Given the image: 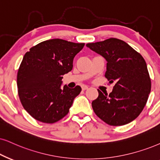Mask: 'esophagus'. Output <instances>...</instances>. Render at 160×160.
I'll return each mask as SVG.
<instances>
[{
    "instance_id": "34e87169",
    "label": "esophagus",
    "mask_w": 160,
    "mask_h": 160,
    "mask_svg": "<svg viewBox=\"0 0 160 160\" xmlns=\"http://www.w3.org/2000/svg\"><path fill=\"white\" fill-rule=\"evenodd\" d=\"M81 87H82V90H86V89H88V86H86V85H82Z\"/></svg>"
}]
</instances>
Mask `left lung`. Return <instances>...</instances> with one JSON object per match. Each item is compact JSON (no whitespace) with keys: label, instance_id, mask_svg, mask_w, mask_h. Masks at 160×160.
<instances>
[{"label":"left lung","instance_id":"obj_1","mask_svg":"<svg viewBox=\"0 0 160 160\" xmlns=\"http://www.w3.org/2000/svg\"><path fill=\"white\" fill-rule=\"evenodd\" d=\"M86 46L105 58V77L115 82L113 91L92 101L97 116L114 126L132 122L142 112L151 92V82L144 58L128 43L117 38L87 43Z\"/></svg>","mask_w":160,"mask_h":160}]
</instances>
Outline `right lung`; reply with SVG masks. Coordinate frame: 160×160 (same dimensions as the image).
Returning a JSON list of instances; mask_svg holds the SVG:
<instances>
[{"label": "right lung", "mask_w": 160, "mask_h": 160, "mask_svg": "<svg viewBox=\"0 0 160 160\" xmlns=\"http://www.w3.org/2000/svg\"><path fill=\"white\" fill-rule=\"evenodd\" d=\"M84 43L52 39L38 43L23 56L18 72V95L23 108L40 122L54 123L69 112L81 87H62V75Z\"/></svg>", "instance_id": "add662e5"}]
</instances>
